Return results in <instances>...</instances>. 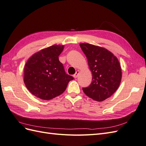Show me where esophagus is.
I'll list each match as a JSON object with an SVG mask.
<instances>
[{"label": "esophagus", "instance_id": "1", "mask_svg": "<svg viewBox=\"0 0 146 146\" xmlns=\"http://www.w3.org/2000/svg\"><path fill=\"white\" fill-rule=\"evenodd\" d=\"M79 72H80V71H79V70H77L76 74H75L74 75V78H77V77H78V76Z\"/></svg>", "mask_w": 146, "mask_h": 146}]
</instances>
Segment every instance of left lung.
Here are the masks:
<instances>
[{"label":"left lung","mask_w":146,"mask_h":146,"mask_svg":"<svg viewBox=\"0 0 146 146\" xmlns=\"http://www.w3.org/2000/svg\"><path fill=\"white\" fill-rule=\"evenodd\" d=\"M80 46L88 59L92 81L83 91L89 98L98 102L111 97L120 85L122 71L117 57L106 48L80 43Z\"/></svg>","instance_id":"left-lung-1"}]
</instances>
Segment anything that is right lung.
<instances>
[{
    "label": "right lung",
    "mask_w": 146,
    "mask_h": 146,
    "mask_svg": "<svg viewBox=\"0 0 146 146\" xmlns=\"http://www.w3.org/2000/svg\"><path fill=\"white\" fill-rule=\"evenodd\" d=\"M63 45H53L30 56L24 70V82L28 90L42 100H50L66 90L74 78L66 74L58 56Z\"/></svg>",
    "instance_id": "1"
}]
</instances>
